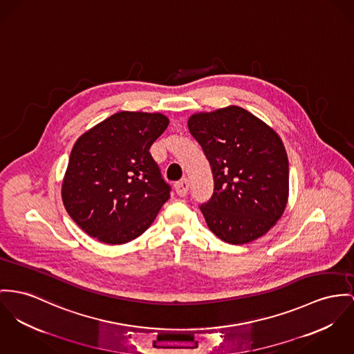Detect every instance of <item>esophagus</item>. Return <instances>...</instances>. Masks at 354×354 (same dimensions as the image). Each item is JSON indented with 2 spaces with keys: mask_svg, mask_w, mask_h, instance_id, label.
Here are the masks:
<instances>
[{
  "mask_svg": "<svg viewBox=\"0 0 354 354\" xmlns=\"http://www.w3.org/2000/svg\"><path fill=\"white\" fill-rule=\"evenodd\" d=\"M189 187H190V182L187 178H183L175 183V191L179 196H185L189 192Z\"/></svg>",
  "mask_w": 354,
  "mask_h": 354,
  "instance_id": "34e87169",
  "label": "esophagus"
}]
</instances>
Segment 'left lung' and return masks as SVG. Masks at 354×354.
Listing matches in <instances>:
<instances>
[{"label": "left lung", "mask_w": 354, "mask_h": 354, "mask_svg": "<svg viewBox=\"0 0 354 354\" xmlns=\"http://www.w3.org/2000/svg\"><path fill=\"white\" fill-rule=\"evenodd\" d=\"M189 131L214 178L212 198L199 206L209 229L233 245L264 236L288 199V159L280 137L239 106L192 114Z\"/></svg>", "instance_id": "1"}]
</instances>
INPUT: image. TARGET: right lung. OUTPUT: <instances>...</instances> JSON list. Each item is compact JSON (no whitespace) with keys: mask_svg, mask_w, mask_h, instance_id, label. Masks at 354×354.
<instances>
[{"mask_svg":"<svg viewBox=\"0 0 354 354\" xmlns=\"http://www.w3.org/2000/svg\"><path fill=\"white\" fill-rule=\"evenodd\" d=\"M168 122L160 113L120 111L77 140L62 198L68 216L90 237L125 244L152 225L171 186L149 148Z\"/></svg>","mask_w":354,"mask_h":354,"instance_id":"right-lung-1","label":"right lung"}]
</instances>
